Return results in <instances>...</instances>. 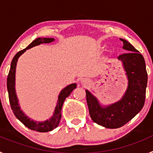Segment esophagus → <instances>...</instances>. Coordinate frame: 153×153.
Wrapping results in <instances>:
<instances>
[{"label": "esophagus", "instance_id": "esophagus-1", "mask_svg": "<svg viewBox=\"0 0 153 153\" xmlns=\"http://www.w3.org/2000/svg\"><path fill=\"white\" fill-rule=\"evenodd\" d=\"M82 83H83V85H86V84H87V83H89L88 79H83V80H82Z\"/></svg>", "mask_w": 153, "mask_h": 153}]
</instances>
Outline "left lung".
I'll use <instances>...</instances> for the list:
<instances>
[{
    "mask_svg": "<svg viewBox=\"0 0 153 153\" xmlns=\"http://www.w3.org/2000/svg\"><path fill=\"white\" fill-rule=\"evenodd\" d=\"M124 50L128 51L118 56L128 78V87L120 101L102 106L98 100L86 90V102L92 120L102 126L117 129L130 121L143 109L146 99L147 75L143 55L130 43L120 38Z\"/></svg>",
    "mask_w": 153,
    "mask_h": 153,
    "instance_id": "8db88e82",
    "label": "left lung"
}]
</instances>
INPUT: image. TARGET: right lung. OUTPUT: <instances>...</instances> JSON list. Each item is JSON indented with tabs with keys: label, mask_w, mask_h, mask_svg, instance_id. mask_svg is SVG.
<instances>
[{
	"label": "right lung",
	"mask_w": 153,
	"mask_h": 153,
	"mask_svg": "<svg viewBox=\"0 0 153 153\" xmlns=\"http://www.w3.org/2000/svg\"><path fill=\"white\" fill-rule=\"evenodd\" d=\"M54 40L53 38H36L33 40L27 48L19 51L17 53V54L13 56V60L10 64V68L9 74L7 76V87L8 97H9V101H10V106L13 111V114L25 126H27L29 129L32 130L37 131L40 132H47L49 131L54 129L55 128L58 126L60 123V119H61V109L63 106V104L64 102L65 99L68 97L71 92L76 87V83H72L69 85L67 87L61 90V92L59 94L58 97V100L56 102V106L55 107L54 112L52 117L49 120H46L44 122H36L33 120H30L26 115L24 114V112L21 109L20 105L18 103V99L17 97L15 91V72H16V66H17V62L18 58L20 57L21 54H23L27 49L32 48L36 45H40V44H48L51 43Z\"/></svg>",
	"instance_id": "right-lung-1"
}]
</instances>
